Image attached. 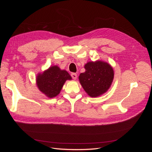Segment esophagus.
<instances>
[{"label": "esophagus", "instance_id": "obj_1", "mask_svg": "<svg viewBox=\"0 0 152 152\" xmlns=\"http://www.w3.org/2000/svg\"><path fill=\"white\" fill-rule=\"evenodd\" d=\"M71 76H72V79H73V80H76V79H77V74H76L75 73H72V74H71Z\"/></svg>", "mask_w": 152, "mask_h": 152}]
</instances>
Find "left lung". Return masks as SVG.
<instances>
[{"label":"left lung","instance_id":"obj_1","mask_svg":"<svg viewBox=\"0 0 152 152\" xmlns=\"http://www.w3.org/2000/svg\"><path fill=\"white\" fill-rule=\"evenodd\" d=\"M84 68L85 72L80 73L79 79L86 93L96 98L107 93L114 78L112 66L107 62L97 60L87 62Z\"/></svg>","mask_w":152,"mask_h":152}]
</instances>
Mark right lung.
<instances>
[{
  "label": "right lung",
  "mask_w": 152,
  "mask_h": 152,
  "mask_svg": "<svg viewBox=\"0 0 152 152\" xmlns=\"http://www.w3.org/2000/svg\"><path fill=\"white\" fill-rule=\"evenodd\" d=\"M72 77L65 70H61L57 65L50 66L36 77V84L39 90L49 98L56 97L61 91L67 80H71Z\"/></svg>",
  "instance_id": "add662e5"
}]
</instances>
